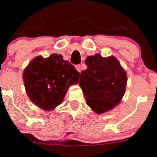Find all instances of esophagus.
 <instances>
[{
  "label": "esophagus",
  "instance_id": "esophagus-1",
  "mask_svg": "<svg viewBox=\"0 0 157 157\" xmlns=\"http://www.w3.org/2000/svg\"><path fill=\"white\" fill-rule=\"evenodd\" d=\"M75 67H76V70L78 71L79 72H80L81 70H82V69H81V66L80 65V64H77V65L75 66Z\"/></svg>",
  "mask_w": 157,
  "mask_h": 157
}]
</instances>
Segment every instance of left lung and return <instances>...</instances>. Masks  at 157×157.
Wrapping results in <instances>:
<instances>
[{
	"label": "left lung",
	"mask_w": 157,
	"mask_h": 157,
	"mask_svg": "<svg viewBox=\"0 0 157 157\" xmlns=\"http://www.w3.org/2000/svg\"><path fill=\"white\" fill-rule=\"evenodd\" d=\"M87 68L80 74V86L86 103L98 114L118 105L126 87V73L116 57L103 58L100 54L85 59Z\"/></svg>",
	"instance_id": "obj_1"
}]
</instances>
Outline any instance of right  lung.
I'll return each mask as SVG.
<instances>
[{
	"mask_svg": "<svg viewBox=\"0 0 157 157\" xmlns=\"http://www.w3.org/2000/svg\"><path fill=\"white\" fill-rule=\"evenodd\" d=\"M79 77L80 72L75 67L57 54L36 57L23 74L27 95L44 110H53L61 104L70 85L77 84Z\"/></svg>",
	"mask_w": 157,
	"mask_h": 157,
	"instance_id": "right-lung-1",
	"label": "right lung"
}]
</instances>
